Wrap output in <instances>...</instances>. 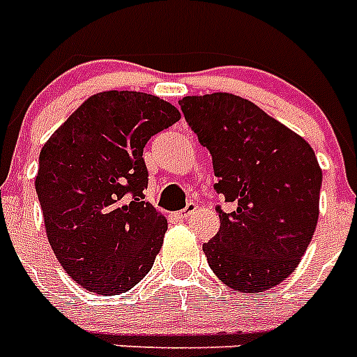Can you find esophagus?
<instances>
[{
  "label": "esophagus",
  "mask_w": 357,
  "mask_h": 357,
  "mask_svg": "<svg viewBox=\"0 0 357 357\" xmlns=\"http://www.w3.org/2000/svg\"><path fill=\"white\" fill-rule=\"evenodd\" d=\"M195 213H197V204H193V202H189L188 206H185L184 211H181V213H176V218H181L182 222H188L189 218L193 216Z\"/></svg>",
  "instance_id": "1"
}]
</instances>
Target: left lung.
<instances>
[{
    "label": "left lung",
    "instance_id": "1",
    "mask_svg": "<svg viewBox=\"0 0 357 357\" xmlns=\"http://www.w3.org/2000/svg\"><path fill=\"white\" fill-rule=\"evenodd\" d=\"M213 155L218 193L234 204L204 243L218 279L238 291L275 288L293 273L317 229L321 168L304 137L229 93L178 100Z\"/></svg>",
    "mask_w": 357,
    "mask_h": 357
}]
</instances>
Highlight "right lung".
I'll return each mask as SVG.
<instances>
[{
    "label": "right lung",
    "mask_w": 357,
    "mask_h": 357,
    "mask_svg": "<svg viewBox=\"0 0 357 357\" xmlns=\"http://www.w3.org/2000/svg\"><path fill=\"white\" fill-rule=\"evenodd\" d=\"M178 119V109L159 96L103 91L44 143L36 191L46 236L66 273L85 289L125 293L153 266L168 222L143 202V148Z\"/></svg>",
    "instance_id": "obj_1"
}]
</instances>
